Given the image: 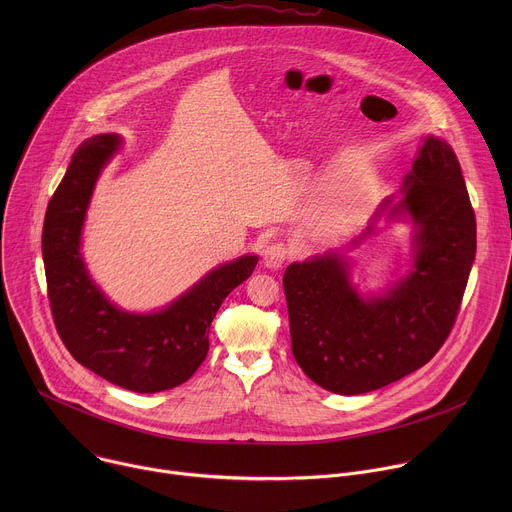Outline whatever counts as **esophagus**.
<instances>
[{
  "label": "esophagus",
  "mask_w": 512,
  "mask_h": 512,
  "mask_svg": "<svg viewBox=\"0 0 512 512\" xmlns=\"http://www.w3.org/2000/svg\"><path fill=\"white\" fill-rule=\"evenodd\" d=\"M287 249L281 243H271L263 249V265L269 269H279L285 263Z\"/></svg>",
  "instance_id": "34e87169"
}]
</instances>
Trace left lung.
Segmentation results:
<instances>
[{
	"instance_id": "8db88e82",
	"label": "left lung",
	"mask_w": 512,
	"mask_h": 512,
	"mask_svg": "<svg viewBox=\"0 0 512 512\" xmlns=\"http://www.w3.org/2000/svg\"><path fill=\"white\" fill-rule=\"evenodd\" d=\"M407 221L411 267L379 294L352 283L344 253L328 251L287 265L283 291L291 352L322 389L362 395L421 369L456 322L476 257V216L452 145L423 137L401 196L377 208L352 247L375 225Z\"/></svg>"
}]
</instances>
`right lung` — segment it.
<instances>
[{
    "label": "right lung",
    "instance_id": "1",
    "mask_svg": "<svg viewBox=\"0 0 512 512\" xmlns=\"http://www.w3.org/2000/svg\"><path fill=\"white\" fill-rule=\"evenodd\" d=\"M121 143L117 133L83 141L48 202L42 231L48 300L64 346L83 367L117 387L160 393L196 373L218 308L259 257L243 255L210 269L162 310L135 314L115 306L91 279L81 243L95 184Z\"/></svg>",
    "mask_w": 512,
    "mask_h": 512
}]
</instances>
